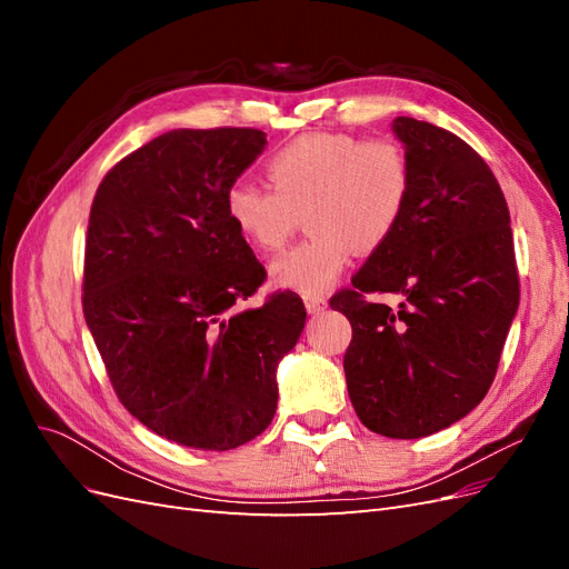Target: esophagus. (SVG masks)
I'll return each mask as SVG.
<instances>
[{
  "label": "esophagus",
  "instance_id": "34e87169",
  "mask_svg": "<svg viewBox=\"0 0 569 569\" xmlns=\"http://www.w3.org/2000/svg\"><path fill=\"white\" fill-rule=\"evenodd\" d=\"M303 303H306V311L308 313H320L327 308V299L325 297H303Z\"/></svg>",
  "mask_w": 569,
  "mask_h": 569
}]
</instances>
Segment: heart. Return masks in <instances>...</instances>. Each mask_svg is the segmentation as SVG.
I'll use <instances>...</instances> for the list:
<instances>
[{
    "label": "heart",
    "instance_id": "1",
    "mask_svg": "<svg viewBox=\"0 0 569 569\" xmlns=\"http://www.w3.org/2000/svg\"><path fill=\"white\" fill-rule=\"evenodd\" d=\"M266 176L270 187L232 182L226 213L258 251L282 249L306 213L313 234L270 261V280L303 297L330 289L356 251H380L412 194L410 159L391 137L308 132L270 153Z\"/></svg>",
    "mask_w": 569,
    "mask_h": 569
}]
</instances>
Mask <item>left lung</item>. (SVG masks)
Instances as JSON below:
<instances>
[{
  "instance_id": "obj_1",
  "label": "left lung",
  "mask_w": 569,
  "mask_h": 569,
  "mask_svg": "<svg viewBox=\"0 0 569 569\" xmlns=\"http://www.w3.org/2000/svg\"><path fill=\"white\" fill-rule=\"evenodd\" d=\"M391 130L412 168L406 218L330 306L353 330L343 372L360 422L382 437L420 439L487 396L520 282L508 203L485 159L425 120L399 116Z\"/></svg>"
}]
</instances>
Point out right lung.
Segmentation results:
<instances>
[{
	"label": "right lung",
	"mask_w": 569,
	"mask_h": 569,
	"mask_svg": "<svg viewBox=\"0 0 569 569\" xmlns=\"http://www.w3.org/2000/svg\"><path fill=\"white\" fill-rule=\"evenodd\" d=\"M266 144L253 128L170 130L116 163L92 201L84 320L120 403L189 449L230 451L263 432L306 325L295 291L244 308L266 268L226 194Z\"/></svg>",
	"instance_id": "right-lung-1"
}]
</instances>
